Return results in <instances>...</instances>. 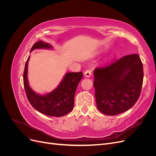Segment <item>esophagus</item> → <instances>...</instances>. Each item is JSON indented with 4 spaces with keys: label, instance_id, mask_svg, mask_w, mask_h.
Wrapping results in <instances>:
<instances>
[{
    "label": "esophagus",
    "instance_id": "esophagus-1",
    "mask_svg": "<svg viewBox=\"0 0 156 156\" xmlns=\"http://www.w3.org/2000/svg\"><path fill=\"white\" fill-rule=\"evenodd\" d=\"M91 74H92V71H91V70H90V69L87 70L86 72H85V73H84V75H85V76H86L87 77H90Z\"/></svg>",
    "mask_w": 156,
    "mask_h": 156
}]
</instances>
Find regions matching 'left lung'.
I'll return each mask as SVG.
<instances>
[{
	"label": "left lung",
	"instance_id": "1",
	"mask_svg": "<svg viewBox=\"0 0 156 156\" xmlns=\"http://www.w3.org/2000/svg\"><path fill=\"white\" fill-rule=\"evenodd\" d=\"M97 107L108 116L119 115L133 107L140 96L143 66L138 54L126 55L94 71Z\"/></svg>",
	"mask_w": 156,
	"mask_h": 156
}]
</instances>
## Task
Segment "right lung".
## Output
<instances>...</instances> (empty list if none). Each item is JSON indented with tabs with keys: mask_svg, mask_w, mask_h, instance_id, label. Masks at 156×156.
Here are the masks:
<instances>
[{
	"mask_svg": "<svg viewBox=\"0 0 156 156\" xmlns=\"http://www.w3.org/2000/svg\"><path fill=\"white\" fill-rule=\"evenodd\" d=\"M50 44L42 41L35 43L31 51L35 49H50ZM30 56L25 63L23 73V84L28 100L36 110L48 116L60 117L68 114L73 109L74 96L79 83L83 78V72H71L65 75L62 82L55 90L45 96L35 93L29 85L27 67Z\"/></svg>",
	"mask_w": 156,
	"mask_h": 156,
	"instance_id": "add662e5",
	"label": "right lung"
}]
</instances>
